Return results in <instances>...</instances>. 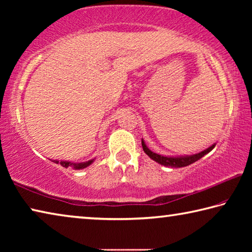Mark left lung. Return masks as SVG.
<instances>
[{"instance_id":"obj_1","label":"left lung","mask_w":252,"mask_h":252,"mask_svg":"<svg viewBox=\"0 0 252 252\" xmlns=\"http://www.w3.org/2000/svg\"><path fill=\"white\" fill-rule=\"evenodd\" d=\"M141 143H142L143 151L146 152L152 160H155L156 162H158V163H160L162 165H165V167H173V168H182V167H187V165L193 163V162L200 160L203 156H206L207 153L210 152L216 146V144H212L211 147H209L208 149H206V150H203L202 152H199V153H197V155H193V156L164 157V156H160V155H158V153L152 152L150 149L146 146V143H144L143 140H141Z\"/></svg>"}]
</instances>
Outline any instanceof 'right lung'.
<instances>
[{"mask_svg":"<svg viewBox=\"0 0 252 252\" xmlns=\"http://www.w3.org/2000/svg\"><path fill=\"white\" fill-rule=\"evenodd\" d=\"M53 162H54V163H60V164L62 165V167H64V168L73 167L74 169L80 170V169H83V168L89 167V165H90L92 162H93V160H90V161H88V162H82V163H72V162H69V161H58V160H54Z\"/></svg>","mask_w":252,"mask_h":252,"instance_id":"right-lung-1","label":"right lung"}]
</instances>
